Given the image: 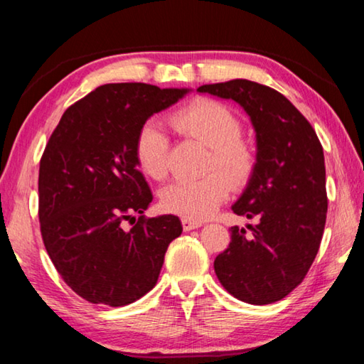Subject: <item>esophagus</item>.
Listing matches in <instances>:
<instances>
[{
    "instance_id": "obj_1",
    "label": "esophagus",
    "mask_w": 364,
    "mask_h": 364,
    "mask_svg": "<svg viewBox=\"0 0 364 364\" xmlns=\"http://www.w3.org/2000/svg\"><path fill=\"white\" fill-rule=\"evenodd\" d=\"M181 225H183V230H184V231L197 230V228H200V226H202L200 221H194V220H188V218H183Z\"/></svg>"
}]
</instances>
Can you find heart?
<instances>
[{"mask_svg":"<svg viewBox=\"0 0 364 364\" xmlns=\"http://www.w3.org/2000/svg\"><path fill=\"white\" fill-rule=\"evenodd\" d=\"M178 132L194 138L212 149L207 171L217 170L220 175H208L202 180H178L164 188L160 204L164 210L188 220H204L217 210L226 199L228 183L239 188L247 183L254 171L255 156L242 143V123L225 104L202 100L178 110L171 117ZM168 136L157 120H147L139 127L134 141V156L139 168L151 178L160 180L168 168Z\"/></svg>","mask_w":364,"mask_h":364,"instance_id":"b5f03b06","label":"heart"}]
</instances>
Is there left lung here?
<instances>
[{"label":"left lung","mask_w":364,"mask_h":364,"mask_svg":"<svg viewBox=\"0 0 364 364\" xmlns=\"http://www.w3.org/2000/svg\"><path fill=\"white\" fill-rule=\"evenodd\" d=\"M199 93L237 102L255 132L254 171L232 212L255 225L231 228V242L215 258L228 292L267 305L292 292L321 244L328 196L323 146L294 104L250 80L202 85Z\"/></svg>","instance_id":"8db88e82"}]
</instances>
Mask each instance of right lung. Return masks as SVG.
<instances>
[{"label": "right lung", "instance_id": "obj_1", "mask_svg": "<svg viewBox=\"0 0 364 364\" xmlns=\"http://www.w3.org/2000/svg\"><path fill=\"white\" fill-rule=\"evenodd\" d=\"M189 91L97 86L65 110L48 141L38 176L43 242L67 286L91 304L123 306L149 292L183 231L175 215L133 217L152 202L134 141L147 119ZM128 219L137 221L130 230Z\"/></svg>", "mask_w": 364, "mask_h": 364}]
</instances>
